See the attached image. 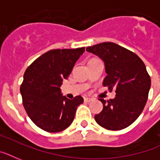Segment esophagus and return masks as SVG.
<instances>
[{
    "mask_svg": "<svg viewBox=\"0 0 160 160\" xmlns=\"http://www.w3.org/2000/svg\"><path fill=\"white\" fill-rule=\"evenodd\" d=\"M92 100H93V98H84V101H85V102H91Z\"/></svg>",
    "mask_w": 160,
    "mask_h": 160,
    "instance_id": "obj_1",
    "label": "esophagus"
}]
</instances>
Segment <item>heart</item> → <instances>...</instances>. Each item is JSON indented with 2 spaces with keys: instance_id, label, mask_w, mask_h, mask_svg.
Returning a JSON list of instances; mask_svg holds the SVG:
<instances>
[{
  "instance_id": "obj_1",
  "label": "heart",
  "mask_w": 160,
  "mask_h": 160,
  "mask_svg": "<svg viewBox=\"0 0 160 160\" xmlns=\"http://www.w3.org/2000/svg\"><path fill=\"white\" fill-rule=\"evenodd\" d=\"M93 60H95V59H92V60H90V61H93ZM90 61H89V62H90Z\"/></svg>"
}]
</instances>
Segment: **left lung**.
<instances>
[{
  "instance_id": "obj_1",
  "label": "left lung",
  "mask_w": 160,
  "mask_h": 160,
  "mask_svg": "<svg viewBox=\"0 0 160 160\" xmlns=\"http://www.w3.org/2000/svg\"><path fill=\"white\" fill-rule=\"evenodd\" d=\"M86 50L104 62L108 75L102 84L116 92L113 99L99 98L103 108L94 116L96 122L111 131L129 127L143 111L150 89V76L143 61L132 51L111 42L88 47Z\"/></svg>"
}]
</instances>
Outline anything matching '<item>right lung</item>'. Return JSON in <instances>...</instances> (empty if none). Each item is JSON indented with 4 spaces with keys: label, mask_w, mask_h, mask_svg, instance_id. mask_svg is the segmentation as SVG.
Masks as SVG:
<instances>
[{
    "label": "right lung",
    "mask_w": 160,
    "mask_h": 160,
    "mask_svg": "<svg viewBox=\"0 0 160 160\" xmlns=\"http://www.w3.org/2000/svg\"><path fill=\"white\" fill-rule=\"evenodd\" d=\"M85 48L52 49L26 69L20 93L24 109L35 125L48 132H60L71 125L80 95L69 99L61 94L62 81L70 76Z\"/></svg>",
    "instance_id": "1"
}]
</instances>
